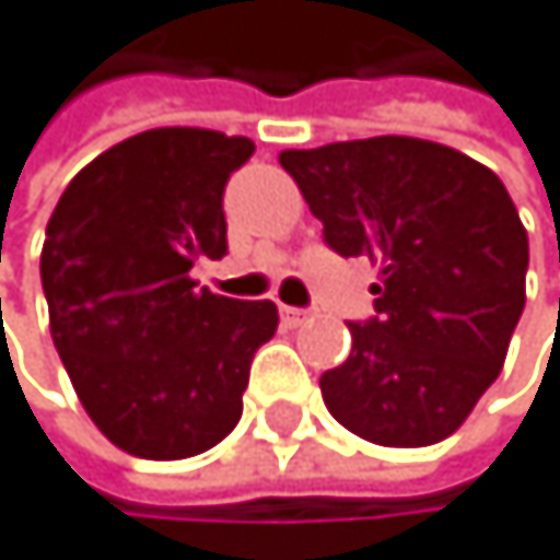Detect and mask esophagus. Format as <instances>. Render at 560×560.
Returning a JSON list of instances; mask_svg holds the SVG:
<instances>
[{
    "instance_id": "34e87169",
    "label": "esophagus",
    "mask_w": 560,
    "mask_h": 560,
    "mask_svg": "<svg viewBox=\"0 0 560 560\" xmlns=\"http://www.w3.org/2000/svg\"><path fill=\"white\" fill-rule=\"evenodd\" d=\"M280 314H283V322H287L290 328H298V325H307V322H311V311H307V307H280Z\"/></svg>"
}]
</instances>
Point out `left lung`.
Masks as SVG:
<instances>
[{
  "mask_svg": "<svg viewBox=\"0 0 560 560\" xmlns=\"http://www.w3.org/2000/svg\"><path fill=\"white\" fill-rule=\"evenodd\" d=\"M325 243L380 262L376 317L322 376L331 417L386 448L444 441L497 383L527 301V229L479 160L413 136L283 150Z\"/></svg>",
  "mask_w": 560,
  "mask_h": 560,
  "instance_id": "8db88e82",
  "label": "left lung"
}]
</instances>
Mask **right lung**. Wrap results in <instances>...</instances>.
Returning <instances> with one entry per match:
<instances>
[{
  "instance_id": "obj_1",
  "label": "right lung",
  "mask_w": 560,
  "mask_h": 560,
  "mask_svg": "<svg viewBox=\"0 0 560 560\" xmlns=\"http://www.w3.org/2000/svg\"><path fill=\"white\" fill-rule=\"evenodd\" d=\"M253 139L167 126L95 156L60 195L40 253L54 349L116 448L177 462L243 417L273 301H232L190 277L222 259V195Z\"/></svg>"
}]
</instances>
